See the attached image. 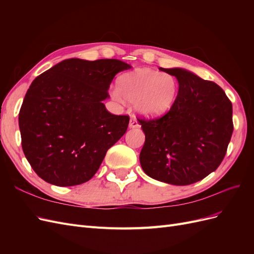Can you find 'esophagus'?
<instances>
[{
    "label": "esophagus",
    "instance_id": "34e87169",
    "mask_svg": "<svg viewBox=\"0 0 254 254\" xmlns=\"http://www.w3.org/2000/svg\"><path fill=\"white\" fill-rule=\"evenodd\" d=\"M139 123H137L136 119L134 117H131V119H130V122H129V128L131 129H134V128H137L139 127Z\"/></svg>",
    "mask_w": 254,
    "mask_h": 254
}]
</instances>
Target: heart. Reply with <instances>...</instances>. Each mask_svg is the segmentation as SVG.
Returning <instances> with one entry per match:
<instances>
[{
    "instance_id": "1",
    "label": "heart",
    "mask_w": 254,
    "mask_h": 254,
    "mask_svg": "<svg viewBox=\"0 0 254 254\" xmlns=\"http://www.w3.org/2000/svg\"><path fill=\"white\" fill-rule=\"evenodd\" d=\"M178 91L179 82L173 74L140 67L120 76L113 96L134 103L142 117L158 119L172 109Z\"/></svg>"
}]
</instances>
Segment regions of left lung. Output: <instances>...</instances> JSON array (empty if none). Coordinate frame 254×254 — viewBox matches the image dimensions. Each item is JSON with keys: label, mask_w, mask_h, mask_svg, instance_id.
Here are the masks:
<instances>
[{"label": "left lung", "mask_w": 254, "mask_h": 254, "mask_svg": "<svg viewBox=\"0 0 254 254\" xmlns=\"http://www.w3.org/2000/svg\"><path fill=\"white\" fill-rule=\"evenodd\" d=\"M160 71L173 74L179 91L164 117L140 121L145 143L140 163L150 178L189 186L220 165L233 132L232 104L216 83L182 67Z\"/></svg>", "instance_id": "obj_1"}]
</instances>
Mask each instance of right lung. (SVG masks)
I'll return each instance as SVG.
<instances>
[{"label": "right lung", "mask_w": 254, "mask_h": 254, "mask_svg": "<svg viewBox=\"0 0 254 254\" xmlns=\"http://www.w3.org/2000/svg\"><path fill=\"white\" fill-rule=\"evenodd\" d=\"M118 59H65L35 78L19 113L23 152L41 179L57 187L89 181L106 152L125 134L129 117L103 103L119 72Z\"/></svg>", "instance_id": "add662e5"}]
</instances>
